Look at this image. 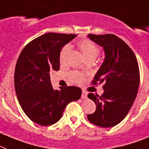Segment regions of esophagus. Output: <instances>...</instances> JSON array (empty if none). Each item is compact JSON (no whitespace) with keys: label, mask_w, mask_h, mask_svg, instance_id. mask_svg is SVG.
<instances>
[{"label":"esophagus","mask_w":149,"mask_h":149,"mask_svg":"<svg viewBox=\"0 0 149 149\" xmlns=\"http://www.w3.org/2000/svg\"><path fill=\"white\" fill-rule=\"evenodd\" d=\"M81 98L85 99V98H87V92H85V91H82V95H81Z\"/></svg>","instance_id":"34e87169"}]
</instances>
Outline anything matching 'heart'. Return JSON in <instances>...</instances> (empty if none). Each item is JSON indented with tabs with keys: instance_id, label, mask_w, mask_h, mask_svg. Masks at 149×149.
Returning <instances> with one entry per match:
<instances>
[{
	"instance_id": "1",
	"label": "heart",
	"mask_w": 149,
	"mask_h": 149,
	"mask_svg": "<svg viewBox=\"0 0 149 149\" xmlns=\"http://www.w3.org/2000/svg\"><path fill=\"white\" fill-rule=\"evenodd\" d=\"M77 45L87 61L95 60L99 54V47L91 40L87 39V38L80 40V41H79ZM70 50V46L68 45H65L61 50V54H60V62L62 64L66 62V59H67V54H68ZM68 77L71 82L73 83H77V84L83 82L85 79L84 75L81 72H77V71H72V72H70L68 74Z\"/></svg>"
}]
</instances>
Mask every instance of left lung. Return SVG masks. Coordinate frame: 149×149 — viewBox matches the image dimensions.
Masks as SVG:
<instances>
[{
    "mask_svg": "<svg viewBox=\"0 0 149 149\" xmlns=\"http://www.w3.org/2000/svg\"><path fill=\"white\" fill-rule=\"evenodd\" d=\"M90 39L102 46L105 59L92 80V85L104 83V93H88L96 110L87 118L101 127H112L127 115L136 99L140 82L136 55L128 45L113 34H88Z\"/></svg>",
    "mask_w": 149,
    "mask_h": 149,
    "instance_id": "obj_1",
    "label": "left lung"
}]
</instances>
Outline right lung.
<instances>
[{
  "instance_id": "1",
  "label": "right lung",
  "mask_w": 149,
  "mask_h": 149,
  "mask_svg": "<svg viewBox=\"0 0 149 149\" xmlns=\"http://www.w3.org/2000/svg\"><path fill=\"white\" fill-rule=\"evenodd\" d=\"M77 36L46 33L27 44L19 56L14 72L15 90L22 111L37 124L57 123L66 106L80 98V88L67 86L54 90L50 78V72L60 70L62 47Z\"/></svg>"
}]
</instances>
